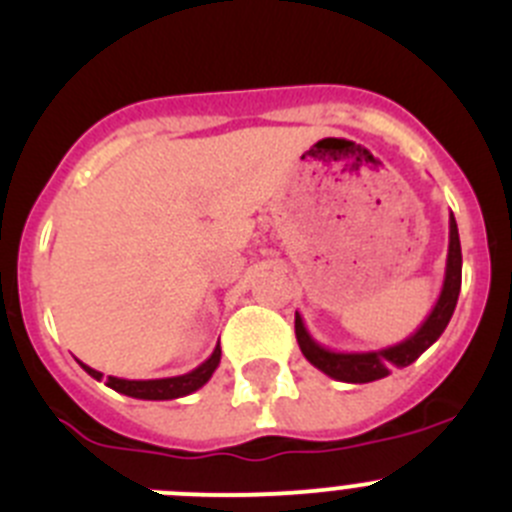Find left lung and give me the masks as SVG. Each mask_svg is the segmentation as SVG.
<instances>
[{
	"mask_svg": "<svg viewBox=\"0 0 512 512\" xmlns=\"http://www.w3.org/2000/svg\"><path fill=\"white\" fill-rule=\"evenodd\" d=\"M462 285V250H460V232H457V222L450 214V247H447V267H444V283L439 290V298L434 303L432 313L424 318L422 326L404 341L394 343V346L376 348V351H331V348L321 346L305 328L300 313H295V338L315 369H321L323 374L331 376L336 381H346V384H369V381H379L391 374V369H404V366L414 364L434 341L444 333L447 323H450L452 313H455L457 298H460Z\"/></svg>",
	"mask_w": 512,
	"mask_h": 512,
	"instance_id": "obj_1",
	"label": "left lung"
}]
</instances>
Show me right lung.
<instances>
[{
	"label": "right lung",
	"mask_w": 512,
	"mask_h": 512,
	"mask_svg": "<svg viewBox=\"0 0 512 512\" xmlns=\"http://www.w3.org/2000/svg\"><path fill=\"white\" fill-rule=\"evenodd\" d=\"M219 358H222V348L217 346L212 351V356H209L202 366H197L194 371H189V374L169 376V379H146V381H131V379H118V376H108V381H105V384L111 386L113 391H118V394L133 396V399H148V401L179 399V396L194 394V391L202 389V386L212 379V374L217 371V366H219ZM78 364L83 366V369L88 371L95 381L103 379V374H100V371L90 369V366H85L83 361H78Z\"/></svg>",
	"instance_id": "1"
}]
</instances>
